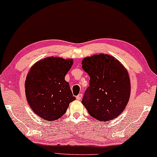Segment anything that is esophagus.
<instances>
[{
    "label": "esophagus",
    "instance_id": "obj_1",
    "mask_svg": "<svg viewBox=\"0 0 157 157\" xmlns=\"http://www.w3.org/2000/svg\"><path fill=\"white\" fill-rule=\"evenodd\" d=\"M76 98L78 100H81L82 98V94H79L78 96H76Z\"/></svg>",
    "mask_w": 157,
    "mask_h": 157
}]
</instances>
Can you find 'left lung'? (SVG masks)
<instances>
[{
    "label": "left lung",
    "mask_w": 157,
    "mask_h": 157,
    "mask_svg": "<svg viewBox=\"0 0 157 157\" xmlns=\"http://www.w3.org/2000/svg\"><path fill=\"white\" fill-rule=\"evenodd\" d=\"M83 69L89 75V86L82 104L92 117L101 121L121 114L130 97L128 74L123 65L106 54L94 55L82 61Z\"/></svg>",
    "instance_id": "8db88e82"
}]
</instances>
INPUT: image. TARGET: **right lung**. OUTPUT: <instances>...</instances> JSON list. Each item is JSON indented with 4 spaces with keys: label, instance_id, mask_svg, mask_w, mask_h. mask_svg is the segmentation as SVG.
I'll use <instances>...</instances> for the list:
<instances>
[{
    "label": "right lung",
    "instance_id": "right-lung-1",
    "mask_svg": "<svg viewBox=\"0 0 157 157\" xmlns=\"http://www.w3.org/2000/svg\"><path fill=\"white\" fill-rule=\"evenodd\" d=\"M72 59L48 57L32 66L25 82V95L32 110L48 121L61 118L76 99L65 76Z\"/></svg>",
    "mask_w": 157,
    "mask_h": 157
}]
</instances>
